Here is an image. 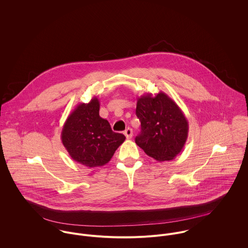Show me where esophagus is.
<instances>
[{"label":"esophagus","instance_id":"obj_1","mask_svg":"<svg viewBox=\"0 0 248 248\" xmlns=\"http://www.w3.org/2000/svg\"><path fill=\"white\" fill-rule=\"evenodd\" d=\"M124 135H125V137L127 138V140L132 139V137H133V131H132V129H130V128L126 129V131L124 132Z\"/></svg>","mask_w":248,"mask_h":248}]
</instances>
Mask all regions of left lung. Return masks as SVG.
<instances>
[{"mask_svg": "<svg viewBox=\"0 0 248 248\" xmlns=\"http://www.w3.org/2000/svg\"><path fill=\"white\" fill-rule=\"evenodd\" d=\"M136 113L141 132L136 143L157 161L174 159L188 138L189 124L177 103L165 93H147L138 97Z\"/></svg>", "mask_w": 248, "mask_h": 248, "instance_id": "1", "label": "left lung"}]
</instances>
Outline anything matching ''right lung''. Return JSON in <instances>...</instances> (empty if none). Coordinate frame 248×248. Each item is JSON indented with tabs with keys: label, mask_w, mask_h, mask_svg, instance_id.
<instances>
[{
	"label": "right lung",
	"mask_w": 248,
	"mask_h": 248,
	"mask_svg": "<svg viewBox=\"0 0 248 248\" xmlns=\"http://www.w3.org/2000/svg\"><path fill=\"white\" fill-rule=\"evenodd\" d=\"M99 108L97 97L89 103H79L69 114L61 133L71 158L89 168L107 164L126 139L112 132L109 123L99 116Z\"/></svg>",
	"instance_id": "right-lung-1"
}]
</instances>
